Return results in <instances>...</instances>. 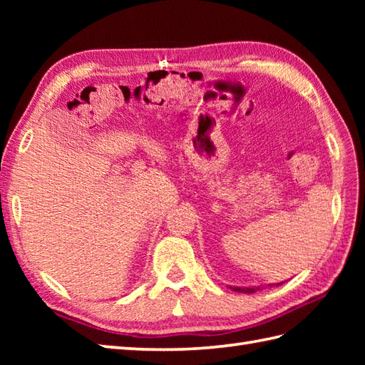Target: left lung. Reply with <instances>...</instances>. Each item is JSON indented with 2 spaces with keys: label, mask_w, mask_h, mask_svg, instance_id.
Segmentation results:
<instances>
[{
  "label": "left lung",
  "mask_w": 365,
  "mask_h": 365,
  "mask_svg": "<svg viewBox=\"0 0 365 365\" xmlns=\"http://www.w3.org/2000/svg\"><path fill=\"white\" fill-rule=\"evenodd\" d=\"M230 289L235 292H240V293H254L255 290H259V287H255V289H247V287H245V289H240V287H230Z\"/></svg>",
  "instance_id": "left-lung-1"
}]
</instances>
